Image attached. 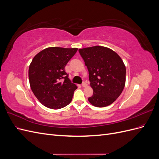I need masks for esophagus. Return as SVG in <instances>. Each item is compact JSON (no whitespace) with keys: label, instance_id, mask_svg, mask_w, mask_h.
<instances>
[{"label":"esophagus","instance_id":"esophagus-1","mask_svg":"<svg viewBox=\"0 0 159 159\" xmlns=\"http://www.w3.org/2000/svg\"><path fill=\"white\" fill-rule=\"evenodd\" d=\"M81 85H82L83 88H86L88 86V84H86V83H85V82H83L82 84H81Z\"/></svg>","mask_w":159,"mask_h":159}]
</instances>
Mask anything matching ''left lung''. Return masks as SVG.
Returning a JSON list of instances; mask_svg holds the SVG:
<instances>
[{
  "label": "left lung",
  "instance_id": "obj_1",
  "mask_svg": "<svg viewBox=\"0 0 159 159\" xmlns=\"http://www.w3.org/2000/svg\"><path fill=\"white\" fill-rule=\"evenodd\" d=\"M89 71L93 94L89 102L97 107L113 103L125 85L126 68L116 52L107 47L95 46L79 50Z\"/></svg>",
  "mask_w": 159,
  "mask_h": 159
}]
</instances>
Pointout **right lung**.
Returning a JSON list of instances; mask_svg holds the SVG:
<instances>
[{"mask_svg": "<svg viewBox=\"0 0 159 159\" xmlns=\"http://www.w3.org/2000/svg\"><path fill=\"white\" fill-rule=\"evenodd\" d=\"M78 48L50 47L34 57L28 70L32 92L45 107L59 109L72 100L77 85L71 82L65 66Z\"/></svg>", "mask_w": 159, "mask_h": 159, "instance_id": "add662e5", "label": "right lung"}]
</instances>
